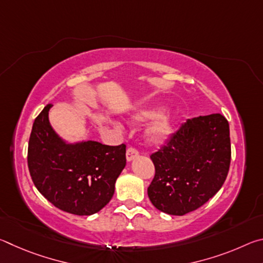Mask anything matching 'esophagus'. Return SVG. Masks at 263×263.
<instances>
[{
    "mask_svg": "<svg viewBox=\"0 0 263 263\" xmlns=\"http://www.w3.org/2000/svg\"><path fill=\"white\" fill-rule=\"evenodd\" d=\"M138 151L136 148H128L126 151V161L131 162L132 160H135L136 158H138Z\"/></svg>",
    "mask_w": 263,
    "mask_h": 263,
    "instance_id": "34e87169",
    "label": "esophagus"
}]
</instances>
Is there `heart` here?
<instances>
[{
  "mask_svg": "<svg viewBox=\"0 0 263 263\" xmlns=\"http://www.w3.org/2000/svg\"><path fill=\"white\" fill-rule=\"evenodd\" d=\"M132 122L137 124L152 121L145 133V138L149 145L161 146L171 139L174 133V119L168 111H163L160 106L141 108L132 115Z\"/></svg>",
  "mask_w": 263,
  "mask_h": 263,
  "instance_id": "obj_1",
  "label": "heart"
}]
</instances>
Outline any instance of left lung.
I'll use <instances>...</instances> for the list:
<instances>
[{"instance_id":"left-lung-1","label":"left lung","mask_w":263,"mask_h":263,"mask_svg":"<svg viewBox=\"0 0 263 263\" xmlns=\"http://www.w3.org/2000/svg\"><path fill=\"white\" fill-rule=\"evenodd\" d=\"M151 159L155 176L147 194L153 205L173 216L194 211L218 193L228 176L229 122L220 114L189 119Z\"/></svg>"}]
</instances>
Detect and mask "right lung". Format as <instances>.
<instances>
[{
    "label": "right lung",
    "instance_id": "right-lung-1",
    "mask_svg": "<svg viewBox=\"0 0 263 263\" xmlns=\"http://www.w3.org/2000/svg\"><path fill=\"white\" fill-rule=\"evenodd\" d=\"M46 105L34 119L28 166L35 188L60 210L90 216L102 210L115 193L126 164L125 145L95 140L68 141L52 127Z\"/></svg>",
    "mask_w": 263,
    "mask_h": 263
}]
</instances>
